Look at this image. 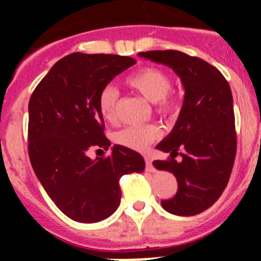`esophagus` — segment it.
<instances>
[{"instance_id":"obj_1","label":"esophagus","mask_w":261,"mask_h":261,"mask_svg":"<svg viewBox=\"0 0 261 261\" xmlns=\"http://www.w3.org/2000/svg\"><path fill=\"white\" fill-rule=\"evenodd\" d=\"M145 163H146V166H145L146 171H149V172L155 171V168H154V166H153V161H151L150 156L145 155Z\"/></svg>"}]
</instances>
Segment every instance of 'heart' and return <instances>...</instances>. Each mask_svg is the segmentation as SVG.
<instances>
[{
    "label": "heart",
    "mask_w": 261,
    "mask_h": 261,
    "mask_svg": "<svg viewBox=\"0 0 261 261\" xmlns=\"http://www.w3.org/2000/svg\"><path fill=\"white\" fill-rule=\"evenodd\" d=\"M126 85L141 94L149 102L155 103V110L161 115H174L179 111L180 100L175 94L170 93L171 78L166 71L158 68H142L128 75ZM117 99L119 93L114 86L107 85L98 95V107L102 116L107 121H114L117 116ZM159 136L155 125H129L115 135V141L123 146L145 150Z\"/></svg>",
    "instance_id": "1"
}]
</instances>
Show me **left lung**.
Masks as SVG:
<instances>
[{
	"instance_id": "left-lung-1",
	"label": "left lung",
	"mask_w": 261,
	"mask_h": 261,
	"mask_svg": "<svg viewBox=\"0 0 261 261\" xmlns=\"http://www.w3.org/2000/svg\"><path fill=\"white\" fill-rule=\"evenodd\" d=\"M138 56L171 68L184 86L176 124L156 145L170 158L153 165L174 174L177 181L176 195L162 200V208L176 216H196L222 195L234 166L237 133L229 82L209 62L179 50H149Z\"/></svg>"
}]
</instances>
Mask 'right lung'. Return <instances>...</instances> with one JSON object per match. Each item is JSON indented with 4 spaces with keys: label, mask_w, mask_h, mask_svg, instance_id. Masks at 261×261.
Wrapping results in <instances>:
<instances>
[{
    "label": "right lung",
    "mask_w": 261,
    "mask_h": 261,
    "mask_svg": "<svg viewBox=\"0 0 261 261\" xmlns=\"http://www.w3.org/2000/svg\"><path fill=\"white\" fill-rule=\"evenodd\" d=\"M136 64L117 55L71 53L62 57L34 90L29 103V155L57 208L77 222L106 220L119 208L120 177L142 172V155L115 145L108 156L91 159L93 147L108 150L98 95Z\"/></svg>",
    "instance_id": "add662e5"
}]
</instances>
